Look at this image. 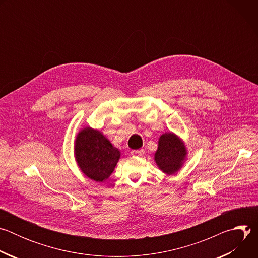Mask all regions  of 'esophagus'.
<instances>
[{
  "instance_id": "esophagus-1",
  "label": "esophagus",
  "mask_w": 258,
  "mask_h": 258,
  "mask_svg": "<svg viewBox=\"0 0 258 258\" xmlns=\"http://www.w3.org/2000/svg\"><path fill=\"white\" fill-rule=\"evenodd\" d=\"M131 153H132V155H134V156H143V155H144V150H143V149L133 150Z\"/></svg>"
}]
</instances>
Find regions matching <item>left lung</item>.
<instances>
[{
	"instance_id": "1",
	"label": "left lung",
	"mask_w": 258,
	"mask_h": 258,
	"mask_svg": "<svg viewBox=\"0 0 258 258\" xmlns=\"http://www.w3.org/2000/svg\"><path fill=\"white\" fill-rule=\"evenodd\" d=\"M187 157V149L183 142L172 133H165L160 136L158 149L155 152L154 160L166 174H174L183 165Z\"/></svg>"
}]
</instances>
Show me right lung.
<instances>
[{"label": "right lung", "mask_w": 258, "mask_h": 258, "mask_svg": "<svg viewBox=\"0 0 258 258\" xmlns=\"http://www.w3.org/2000/svg\"><path fill=\"white\" fill-rule=\"evenodd\" d=\"M75 155L83 173L102 182L113 172L120 158V151L101 132L88 126L77 136Z\"/></svg>", "instance_id": "obj_1"}]
</instances>
